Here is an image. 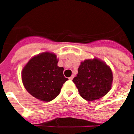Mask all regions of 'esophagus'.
<instances>
[{
    "label": "esophagus",
    "instance_id": "1",
    "mask_svg": "<svg viewBox=\"0 0 134 134\" xmlns=\"http://www.w3.org/2000/svg\"><path fill=\"white\" fill-rule=\"evenodd\" d=\"M74 79V75H72V76H71L70 77V78H69V80H72V79Z\"/></svg>",
    "mask_w": 134,
    "mask_h": 134
}]
</instances>
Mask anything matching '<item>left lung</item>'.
Segmentation results:
<instances>
[{
    "label": "left lung",
    "instance_id": "obj_1",
    "mask_svg": "<svg viewBox=\"0 0 134 134\" xmlns=\"http://www.w3.org/2000/svg\"><path fill=\"white\" fill-rule=\"evenodd\" d=\"M72 81L82 97L89 101L94 100L111 90L113 73L109 66L99 59L85 60L81 62Z\"/></svg>",
    "mask_w": 134,
    "mask_h": 134
}]
</instances>
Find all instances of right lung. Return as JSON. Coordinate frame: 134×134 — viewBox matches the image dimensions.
I'll return each instance as SVG.
<instances>
[{"label":"right lung","mask_w":134,"mask_h":134,"mask_svg":"<svg viewBox=\"0 0 134 134\" xmlns=\"http://www.w3.org/2000/svg\"><path fill=\"white\" fill-rule=\"evenodd\" d=\"M58 59L55 54L43 52L35 55L24 66L22 82L27 92L42 101L55 99L68 79L63 74V67L58 66Z\"/></svg>","instance_id":"1"}]
</instances>
